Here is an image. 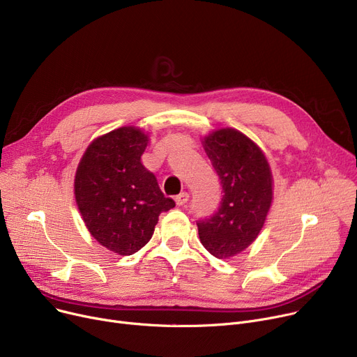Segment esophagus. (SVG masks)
Returning <instances> with one entry per match:
<instances>
[{
    "label": "esophagus",
    "mask_w": 357,
    "mask_h": 357,
    "mask_svg": "<svg viewBox=\"0 0 357 357\" xmlns=\"http://www.w3.org/2000/svg\"><path fill=\"white\" fill-rule=\"evenodd\" d=\"M188 198H190L188 192H181L179 195H176L175 202H176V205H179V207H182V205H185L186 201H188Z\"/></svg>",
    "instance_id": "obj_1"
}]
</instances>
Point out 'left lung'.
Returning <instances> with one entry per match:
<instances>
[{
	"mask_svg": "<svg viewBox=\"0 0 357 357\" xmlns=\"http://www.w3.org/2000/svg\"><path fill=\"white\" fill-rule=\"evenodd\" d=\"M202 147L221 179L222 199L217 213L199 222L202 246L218 259L246 250L264 229L273 199V178L261 149L241 131L217 128Z\"/></svg>",
	"mask_w": 357,
	"mask_h": 357,
	"instance_id": "8db88e82",
	"label": "left lung"
}]
</instances>
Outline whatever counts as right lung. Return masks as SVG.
I'll list each match as a JSON object with an SVG mask.
<instances>
[{"label": "right lung", "instance_id": "right-lung-1", "mask_svg": "<svg viewBox=\"0 0 357 357\" xmlns=\"http://www.w3.org/2000/svg\"><path fill=\"white\" fill-rule=\"evenodd\" d=\"M147 143L139 127L112 130L91 142L75 174V201L88 231L121 256L146 246L160 213L175 207L142 163Z\"/></svg>", "mask_w": 357, "mask_h": 357}]
</instances>
